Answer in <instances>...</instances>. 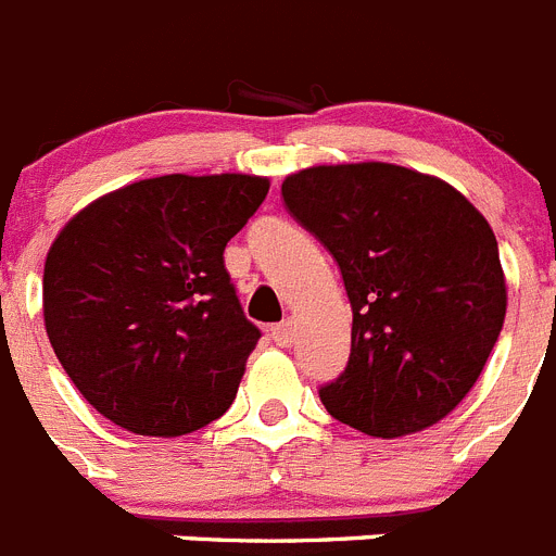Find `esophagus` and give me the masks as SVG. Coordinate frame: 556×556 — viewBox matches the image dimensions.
I'll list each match as a JSON object with an SVG mask.
<instances>
[{
	"label": "esophagus",
	"instance_id": "34e87169",
	"mask_svg": "<svg viewBox=\"0 0 556 556\" xmlns=\"http://www.w3.org/2000/svg\"><path fill=\"white\" fill-rule=\"evenodd\" d=\"M269 337H273V342L278 348H292V342H294V328H292V323H278V326H273L269 328Z\"/></svg>",
	"mask_w": 556,
	"mask_h": 556
}]
</instances>
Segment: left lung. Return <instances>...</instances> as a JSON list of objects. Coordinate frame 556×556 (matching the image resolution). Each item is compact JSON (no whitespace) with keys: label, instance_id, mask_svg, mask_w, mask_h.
Wrapping results in <instances>:
<instances>
[{"label":"left lung","instance_id":"obj_1","mask_svg":"<svg viewBox=\"0 0 556 556\" xmlns=\"http://www.w3.org/2000/svg\"><path fill=\"white\" fill-rule=\"evenodd\" d=\"M281 194L337 258L351 301V358L320 390L328 415L381 440L440 424L507 314L488 219L445 180L384 161L308 166Z\"/></svg>","mask_w":556,"mask_h":556}]
</instances>
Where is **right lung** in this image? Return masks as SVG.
<instances>
[{
    "instance_id": "obj_1",
    "label": "right lung",
    "mask_w": 556,
    "mask_h": 556,
    "mask_svg": "<svg viewBox=\"0 0 556 556\" xmlns=\"http://www.w3.org/2000/svg\"><path fill=\"white\" fill-rule=\"evenodd\" d=\"M242 172L161 175L108 191L63 225L43 264V326L102 417L180 437L233 404L262 331L244 317L225 244L264 203Z\"/></svg>"
}]
</instances>
